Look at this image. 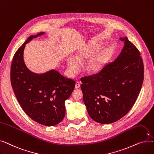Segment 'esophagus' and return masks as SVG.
<instances>
[{
	"label": "esophagus",
	"mask_w": 154,
	"mask_h": 154,
	"mask_svg": "<svg viewBox=\"0 0 154 154\" xmlns=\"http://www.w3.org/2000/svg\"><path fill=\"white\" fill-rule=\"evenodd\" d=\"M80 87V83L79 81H77V82H75V88H79Z\"/></svg>",
	"instance_id": "obj_1"
}]
</instances>
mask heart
<instances>
[{
	"label": "heart",
	"mask_w": 154,
	"mask_h": 154,
	"mask_svg": "<svg viewBox=\"0 0 154 154\" xmlns=\"http://www.w3.org/2000/svg\"><path fill=\"white\" fill-rule=\"evenodd\" d=\"M99 45L88 47L77 52L74 58H69L67 60L68 71L71 75H75L80 69V62L92 57L94 53L99 49ZM106 62V54L102 52L92 59L87 64V71L92 74L99 72Z\"/></svg>",
	"instance_id": "obj_1"
}]
</instances>
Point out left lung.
Here are the masks:
<instances>
[{
    "mask_svg": "<svg viewBox=\"0 0 154 154\" xmlns=\"http://www.w3.org/2000/svg\"><path fill=\"white\" fill-rule=\"evenodd\" d=\"M117 58L97 74L80 79L83 100L88 114L95 122H115L129 112L142 86L144 68L140 54L127 37Z\"/></svg>",
    "mask_w": 154,
    "mask_h": 154,
    "instance_id": "left-lung-1",
    "label": "left lung"
}]
</instances>
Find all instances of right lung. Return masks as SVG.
I'll use <instances>...</instances> for the list:
<instances>
[{
	"label": "right lung",
	"mask_w": 154,
	"mask_h": 154,
	"mask_svg": "<svg viewBox=\"0 0 154 154\" xmlns=\"http://www.w3.org/2000/svg\"><path fill=\"white\" fill-rule=\"evenodd\" d=\"M44 32L30 35L15 52L11 68V82L20 106L36 122L46 126L60 123L66 114V101L74 89L75 82L55 70L42 74L29 70L23 61L26 44Z\"/></svg>",
	"instance_id": "right-lung-1"
}]
</instances>
